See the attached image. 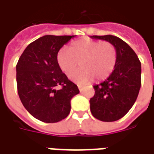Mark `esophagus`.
Wrapping results in <instances>:
<instances>
[{
	"instance_id": "34e87169",
	"label": "esophagus",
	"mask_w": 154,
	"mask_h": 154,
	"mask_svg": "<svg viewBox=\"0 0 154 154\" xmlns=\"http://www.w3.org/2000/svg\"><path fill=\"white\" fill-rule=\"evenodd\" d=\"M78 88H79V91H80V92L83 90V86H82V85H78Z\"/></svg>"
}]
</instances>
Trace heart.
Masks as SVG:
<instances>
[{
    "mask_svg": "<svg viewBox=\"0 0 154 154\" xmlns=\"http://www.w3.org/2000/svg\"><path fill=\"white\" fill-rule=\"evenodd\" d=\"M57 63L69 75L80 62L82 69L73 72L69 79L77 84H87L94 79L103 80L112 73L117 61V51L109 42L83 38L71 43L69 49L63 48L57 53Z\"/></svg>",
    "mask_w": 154,
    "mask_h": 154,
    "instance_id": "heart-1",
    "label": "heart"
}]
</instances>
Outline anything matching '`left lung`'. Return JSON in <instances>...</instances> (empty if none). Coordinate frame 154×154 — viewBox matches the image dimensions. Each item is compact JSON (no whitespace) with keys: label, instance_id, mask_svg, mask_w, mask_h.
Listing matches in <instances>:
<instances>
[{"label":"left lung","instance_id":"left-lung-1","mask_svg":"<svg viewBox=\"0 0 154 154\" xmlns=\"http://www.w3.org/2000/svg\"><path fill=\"white\" fill-rule=\"evenodd\" d=\"M112 43L117 51V61L112 73L100 85H94L90 98L92 115L102 122H115L131 110L141 86V63L129 45L113 35L91 36Z\"/></svg>","mask_w":154,"mask_h":154}]
</instances>
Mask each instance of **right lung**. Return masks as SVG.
Masks as SVG:
<instances>
[{
	"mask_svg": "<svg viewBox=\"0 0 154 154\" xmlns=\"http://www.w3.org/2000/svg\"><path fill=\"white\" fill-rule=\"evenodd\" d=\"M75 36L45 35L31 42L16 65L18 94L31 115L46 123L63 120L79 93L57 63V53ZM61 86L60 90L57 87Z\"/></svg>",
	"mask_w": 154,
	"mask_h": 154,
	"instance_id": "1",
	"label": "right lung"
}]
</instances>
